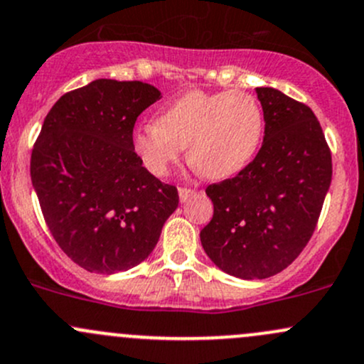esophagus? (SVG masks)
<instances>
[{"label":"esophagus","instance_id":"obj_1","mask_svg":"<svg viewBox=\"0 0 364 364\" xmlns=\"http://www.w3.org/2000/svg\"><path fill=\"white\" fill-rule=\"evenodd\" d=\"M194 194H196V191L187 189V187H181V189H178V198H181L182 203H183V201L189 200V198H193Z\"/></svg>","mask_w":364,"mask_h":364}]
</instances>
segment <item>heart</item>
<instances>
[{
	"label": "heart",
	"instance_id": "obj_1",
	"mask_svg": "<svg viewBox=\"0 0 364 364\" xmlns=\"http://www.w3.org/2000/svg\"><path fill=\"white\" fill-rule=\"evenodd\" d=\"M264 134L259 101L243 91H194L173 101L133 133V147L144 166L164 177L189 147V161L201 175L224 181L254 159Z\"/></svg>",
	"mask_w": 364,
	"mask_h": 364
}]
</instances>
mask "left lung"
<instances>
[{"label":"left lung","instance_id":"obj_1","mask_svg":"<svg viewBox=\"0 0 364 364\" xmlns=\"http://www.w3.org/2000/svg\"><path fill=\"white\" fill-rule=\"evenodd\" d=\"M264 138L252 163L207 187L213 217L200 238L213 264L238 279L287 268L312 237L331 183V152L306 105L257 87Z\"/></svg>","mask_w":364,"mask_h":364}]
</instances>
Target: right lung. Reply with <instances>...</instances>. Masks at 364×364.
Returning <instances> with one entry per match:
<instances>
[{
  "label": "right lung",
  "instance_id": "obj_1",
  "mask_svg": "<svg viewBox=\"0 0 364 364\" xmlns=\"http://www.w3.org/2000/svg\"><path fill=\"white\" fill-rule=\"evenodd\" d=\"M161 92L98 78L55 101L31 152V182L63 252L87 272H126L154 250L178 207L177 187L149 173L133 147L138 115Z\"/></svg>",
  "mask_w": 364,
  "mask_h": 364
}]
</instances>
